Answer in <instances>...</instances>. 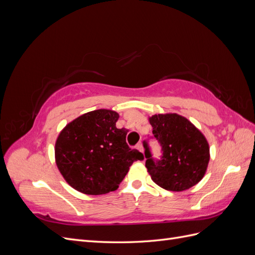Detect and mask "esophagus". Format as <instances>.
<instances>
[{
  "label": "esophagus",
  "mask_w": 255,
  "mask_h": 255,
  "mask_svg": "<svg viewBox=\"0 0 255 255\" xmlns=\"http://www.w3.org/2000/svg\"><path fill=\"white\" fill-rule=\"evenodd\" d=\"M136 148L139 150L140 152H142L143 153V145H142V143L141 142H139V143H137V145H136Z\"/></svg>",
  "instance_id": "1"
}]
</instances>
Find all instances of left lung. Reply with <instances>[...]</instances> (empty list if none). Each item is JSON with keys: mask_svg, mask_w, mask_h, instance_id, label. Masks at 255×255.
<instances>
[{"mask_svg": "<svg viewBox=\"0 0 255 255\" xmlns=\"http://www.w3.org/2000/svg\"><path fill=\"white\" fill-rule=\"evenodd\" d=\"M149 122L163 152L160 159L154 161L144 142L145 167L152 181L171 191L195 186L203 179L210 161V145L205 136L177 114L153 115Z\"/></svg>", "mask_w": 255, "mask_h": 255, "instance_id": "obj_1", "label": "left lung"}]
</instances>
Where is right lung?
I'll use <instances>...</instances> for the list:
<instances>
[{
  "label": "right lung",
  "instance_id": "right-lung-1",
  "mask_svg": "<svg viewBox=\"0 0 255 255\" xmlns=\"http://www.w3.org/2000/svg\"><path fill=\"white\" fill-rule=\"evenodd\" d=\"M119 114L97 110L84 114L61 129L55 161L66 182L85 195H104L119 187L129 167L142 154L126 141L128 130L117 128Z\"/></svg>",
  "mask_w": 255,
  "mask_h": 255
}]
</instances>
